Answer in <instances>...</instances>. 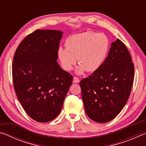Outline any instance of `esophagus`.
<instances>
[{"label": "esophagus", "mask_w": 146, "mask_h": 146, "mask_svg": "<svg viewBox=\"0 0 146 146\" xmlns=\"http://www.w3.org/2000/svg\"><path fill=\"white\" fill-rule=\"evenodd\" d=\"M79 82H80V80H79V78L76 77V76H75V77L73 78V82L74 83H78Z\"/></svg>", "instance_id": "34e87169"}]
</instances>
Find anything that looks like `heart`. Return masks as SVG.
<instances>
[{
  "instance_id": "obj_1",
  "label": "heart",
  "mask_w": 146,
  "mask_h": 146,
  "mask_svg": "<svg viewBox=\"0 0 146 146\" xmlns=\"http://www.w3.org/2000/svg\"><path fill=\"white\" fill-rule=\"evenodd\" d=\"M66 48H59L57 55L64 70L70 71L76 64H80L76 73L81 75L88 71L94 72L102 66L107 56L110 42L102 33L86 31L68 37L65 42Z\"/></svg>"
}]
</instances>
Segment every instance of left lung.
Masks as SVG:
<instances>
[{
    "instance_id": "8db88e82",
    "label": "left lung",
    "mask_w": 146,
    "mask_h": 146,
    "mask_svg": "<svg viewBox=\"0 0 146 146\" xmlns=\"http://www.w3.org/2000/svg\"><path fill=\"white\" fill-rule=\"evenodd\" d=\"M134 73L129 51L117 39L111 44L108 56L100 68L80 82L88 117L98 123L114 119L129 97Z\"/></svg>"
}]
</instances>
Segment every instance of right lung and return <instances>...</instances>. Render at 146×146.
<instances>
[{
	"label": "right lung",
	"mask_w": 146,
	"mask_h": 146,
	"mask_svg": "<svg viewBox=\"0 0 146 146\" xmlns=\"http://www.w3.org/2000/svg\"><path fill=\"white\" fill-rule=\"evenodd\" d=\"M62 32L36 29L26 36L14 54L12 76L17 98L27 114L48 122L60 113L73 76L56 60Z\"/></svg>",
	"instance_id": "add662e5"
}]
</instances>
